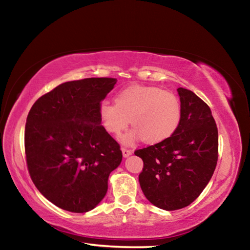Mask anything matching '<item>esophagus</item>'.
Returning a JSON list of instances; mask_svg holds the SVG:
<instances>
[{"label": "esophagus", "instance_id": "obj_1", "mask_svg": "<svg viewBox=\"0 0 250 250\" xmlns=\"http://www.w3.org/2000/svg\"><path fill=\"white\" fill-rule=\"evenodd\" d=\"M121 151H122V154H124L125 158H128L129 155L132 154V151L129 150V149H125V147H122Z\"/></svg>", "mask_w": 250, "mask_h": 250}]
</instances>
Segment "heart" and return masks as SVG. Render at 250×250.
Segmentation results:
<instances>
[{
	"instance_id": "1",
	"label": "heart",
	"mask_w": 250,
	"mask_h": 250,
	"mask_svg": "<svg viewBox=\"0 0 250 250\" xmlns=\"http://www.w3.org/2000/svg\"><path fill=\"white\" fill-rule=\"evenodd\" d=\"M99 117L104 129L116 137L131 125L134 128L124 138L125 143L143 139L147 143L166 141L180 125L182 109L171 91L153 86L126 87L116 96V104L103 101Z\"/></svg>"
}]
</instances>
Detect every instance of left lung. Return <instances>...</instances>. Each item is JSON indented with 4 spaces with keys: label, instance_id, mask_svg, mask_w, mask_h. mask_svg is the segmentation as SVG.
<instances>
[{
    "label": "left lung",
    "instance_id": "1",
    "mask_svg": "<svg viewBox=\"0 0 250 250\" xmlns=\"http://www.w3.org/2000/svg\"><path fill=\"white\" fill-rule=\"evenodd\" d=\"M180 125L166 141L134 151L143 161L139 182L152 204L166 210L188 206L205 188L218 159V131L210 108L180 87Z\"/></svg>",
    "mask_w": 250,
    "mask_h": 250
}]
</instances>
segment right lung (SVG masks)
Wrapping results in <instances>:
<instances>
[{"label": "right lung", "instance_id": "1", "mask_svg": "<svg viewBox=\"0 0 250 250\" xmlns=\"http://www.w3.org/2000/svg\"><path fill=\"white\" fill-rule=\"evenodd\" d=\"M116 78H84L61 83L29 110L24 145L29 176L49 202L73 213L99 204L108 177L122 160L120 145L99 117L101 101Z\"/></svg>", "mask_w": 250, "mask_h": 250}]
</instances>
